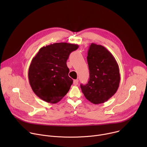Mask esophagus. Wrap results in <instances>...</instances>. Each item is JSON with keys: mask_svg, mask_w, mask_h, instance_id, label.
<instances>
[{"mask_svg": "<svg viewBox=\"0 0 147 147\" xmlns=\"http://www.w3.org/2000/svg\"><path fill=\"white\" fill-rule=\"evenodd\" d=\"M78 80H74L73 84L75 85V86H77V85H78Z\"/></svg>", "mask_w": 147, "mask_h": 147, "instance_id": "obj_1", "label": "esophagus"}]
</instances>
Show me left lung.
I'll return each instance as SVG.
<instances>
[{
  "label": "left lung",
  "mask_w": 147,
  "mask_h": 147,
  "mask_svg": "<svg viewBox=\"0 0 147 147\" xmlns=\"http://www.w3.org/2000/svg\"><path fill=\"white\" fill-rule=\"evenodd\" d=\"M87 61L90 80L86 85L81 84L87 99L94 104L107 102L118 90L120 76L117 63L113 55L104 47L92 43Z\"/></svg>",
  "instance_id": "8db88e82"
}]
</instances>
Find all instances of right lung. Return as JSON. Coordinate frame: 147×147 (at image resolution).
<instances>
[{"label":"right lung","instance_id":"1","mask_svg":"<svg viewBox=\"0 0 147 147\" xmlns=\"http://www.w3.org/2000/svg\"><path fill=\"white\" fill-rule=\"evenodd\" d=\"M77 44L55 43L41 48L33 57L28 79L33 92L48 103H56L69 92L73 80L69 77L66 61Z\"/></svg>","mask_w":147,"mask_h":147}]
</instances>
